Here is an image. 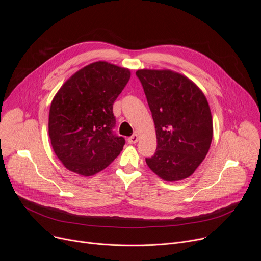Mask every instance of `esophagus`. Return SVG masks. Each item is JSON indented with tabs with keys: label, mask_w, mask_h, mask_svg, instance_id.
<instances>
[{
	"label": "esophagus",
	"mask_w": 261,
	"mask_h": 261,
	"mask_svg": "<svg viewBox=\"0 0 261 261\" xmlns=\"http://www.w3.org/2000/svg\"><path fill=\"white\" fill-rule=\"evenodd\" d=\"M138 135L137 134H133L132 136H130L129 138H128V142L129 143H136L137 141H138Z\"/></svg>",
	"instance_id": "obj_1"
}]
</instances>
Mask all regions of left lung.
<instances>
[{
  "label": "left lung",
  "mask_w": 261,
  "mask_h": 261,
  "mask_svg": "<svg viewBox=\"0 0 261 261\" xmlns=\"http://www.w3.org/2000/svg\"><path fill=\"white\" fill-rule=\"evenodd\" d=\"M154 120L157 148L147 166L167 181L190 176L205 158L213 122L203 93L170 70L136 71Z\"/></svg>",
  "instance_id": "obj_1"
}]
</instances>
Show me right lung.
I'll return each instance as SVG.
<instances>
[{
    "mask_svg": "<svg viewBox=\"0 0 261 261\" xmlns=\"http://www.w3.org/2000/svg\"><path fill=\"white\" fill-rule=\"evenodd\" d=\"M130 71L96 62L72 75L55 96L48 133L64 166L91 176L113 162L125 138L115 133L113 105L130 80Z\"/></svg>",
    "mask_w": 261,
    "mask_h": 261,
    "instance_id": "1",
    "label": "right lung"
}]
</instances>
